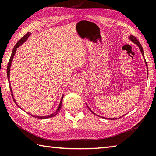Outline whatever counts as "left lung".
Here are the masks:
<instances>
[{
	"label": "left lung",
	"instance_id": "1",
	"mask_svg": "<svg viewBox=\"0 0 156 156\" xmlns=\"http://www.w3.org/2000/svg\"><path fill=\"white\" fill-rule=\"evenodd\" d=\"M129 39H130V40L132 41V42H133L135 44H136L137 45H138V47H139V48H140V51H141V52H142V54L143 55V56H144V52H143V48H142V45L140 44V42L138 41V39H137L135 36H132V35H131L130 36H129ZM145 62H146V65H147V69H148V67H147V62H146V60H145ZM89 108V107H88ZM90 111L91 112L94 113V114H95V115H96V113H94L93 112H92V111L90 109ZM107 119H109V118H107ZM111 120H115V118H111Z\"/></svg>",
	"mask_w": 156,
	"mask_h": 156
}]
</instances>
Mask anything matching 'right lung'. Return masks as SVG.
<instances>
[{
	"label": "right lung",
	"mask_w": 156,
	"mask_h": 156,
	"mask_svg": "<svg viewBox=\"0 0 156 156\" xmlns=\"http://www.w3.org/2000/svg\"><path fill=\"white\" fill-rule=\"evenodd\" d=\"M30 33L28 32L25 34V35L22 38L20 39L19 41H18L17 42V43L16 44V45L14 46V49H13V51H12V55H11V57H10V59L9 60L8 62V64H7V78H8V81H9V72H10V67H11V64H12V62L13 60V58H14V54L16 51V49L18 47H19L20 45H21L24 42L27 40V38L29 36H30ZM9 89H10V91H11V94H12V98H13V100H14V101L16 104V105L18 107H19L18 105V104L16 103V100H14V96H13V94H12V89H11V87H10V84H9ZM62 98H63V96L62 97V99L61 100H60V105H59V107L58 108V109L56 110V112H54V113H51V114H50L49 115H46V116H43V117H41V116H35V115H32L31 114H30L31 115L34 116V117H36L37 118H39V119H46V118H51V117H54V116L56 115L58 113V112L60 109V108H61V106H62Z\"/></svg>",
	"instance_id": "right-lung-1"
}]
</instances>
